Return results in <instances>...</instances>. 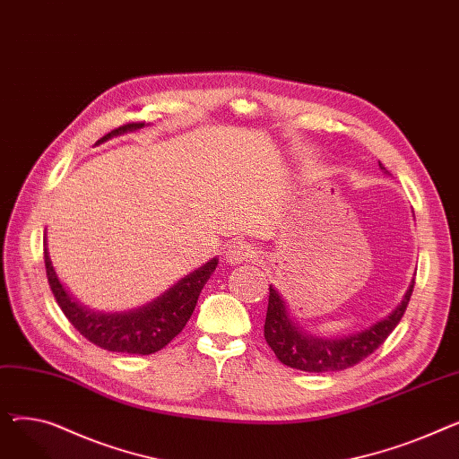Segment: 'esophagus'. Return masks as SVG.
<instances>
[{"mask_svg":"<svg viewBox=\"0 0 459 459\" xmlns=\"http://www.w3.org/2000/svg\"><path fill=\"white\" fill-rule=\"evenodd\" d=\"M255 249L246 242H234L227 249V260L230 264H244L255 258Z\"/></svg>","mask_w":459,"mask_h":459,"instance_id":"obj_1","label":"esophagus"}]
</instances>
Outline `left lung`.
Segmentation results:
<instances>
[{"instance_id": "left-lung-1", "label": "left lung", "mask_w": 459, "mask_h": 459, "mask_svg": "<svg viewBox=\"0 0 459 459\" xmlns=\"http://www.w3.org/2000/svg\"><path fill=\"white\" fill-rule=\"evenodd\" d=\"M379 167L385 171L381 163ZM413 286L415 281L409 286L403 301L393 310L389 318L339 341L315 339V336H307L303 331H299V327H296L290 316H288L284 301L281 299L275 288L270 286L264 339H266L268 346L273 350L281 363L290 368L318 374L351 368L360 363V360H365L368 355H372L394 331L403 316L409 299H411Z\"/></svg>"}]
</instances>
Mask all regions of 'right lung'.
Segmentation results:
<instances>
[{
  "label": "right lung",
  "mask_w": 459,
  "mask_h": 459,
  "mask_svg": "<svg viewBox=\"0 0 459 459\" xmlns=\"http://www.w3.org/2000/svg\"><path fill=\"white\" fill-rule=\"evenodd\" d=\"M141 126H144V123L123 125L106 134L100 141L130 130H137ZM44 264L48 284H50L52 294L61 307L63 315L89 342L108 351L151 355L165 348L186 327L187 320L193 315V308L197 305L203 286L210 279L212 272L217 268V258L206 262L203 268L178 281L156 301L139 310L125 312V315H96V312L80 307L76 301H72V298L65 292V288L56 277L46 247Z\"/></svg>",
  "instance_id": "add662e5"
}]
</instances>
